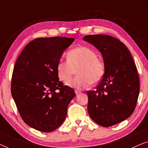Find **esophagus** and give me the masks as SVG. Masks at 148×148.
I'll use <instances>...</instances> for the list:
<instances>
[{"instance_id":"esophagus-1","label":"esophagus","mask_w":148,"mask_h":148,"mask_svg":"<svg viewBox=\"0 0 148 148\" xmlns=\"http://www.w3.org/2000/svg\"><path fill=\"white\" fill-rule=\"evenodd\" d=\"M75 94H76V95H77V94H80L81 93V92L80 91H79V90H75Z\"/></svg>"}]
</instances>
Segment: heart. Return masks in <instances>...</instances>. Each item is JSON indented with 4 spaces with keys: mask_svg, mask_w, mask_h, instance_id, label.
<instances>
[{
    "mask_svg": "<svg viewBox=\"0 0 148 148\" xmlns=\"http://www.w3.org/2000/svg\"><path fill=\"white\" fill-rule=\"evenodd\" d=\"M67 60H60L56 65L58 77L66 84L75 73V78L69 83V86L75 88H84L100 83L105 73L103 61L92 48L79 46L71 50L66 55Z\"/></svg>",
    "mask_w": 148,
    "mask_h": 148,
    "instance_id": "b5f03b06",
    "label": "heart"
}]
</instances>
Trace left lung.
Returning a JSON list of instances; mask_svg holds the SVG:
<instances>
[{
  "label": "left lung",
  "mask_w": 148,
  "mask_h": 148,
  "mask_svg": "<svg viewBox=\"0 0 148 148\" xmlns=\"http://www.w3.org/2000/svg\"><path fill=\"white\" fill-rule=\"evenodd\" d=\"M84 40L102 53L105 73L96 90L88 91V110L94 122L108 127L132 114L139 94V79L132 56L123 42L108 35H88Z\"/></svg>",
  "instance_id": "1"
}]
</instances>
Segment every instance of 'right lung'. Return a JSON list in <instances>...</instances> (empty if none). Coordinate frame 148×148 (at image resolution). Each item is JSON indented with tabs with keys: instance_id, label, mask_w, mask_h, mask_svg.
I'll use <instances>...</instances> for the list:
<instances>
[{
	"instance_id": "add662e5",
	"label": "right lung",
	"mask_w": 148,
	"mask_h": 148,
	"mask_svg": "<svg viewBox=\"0 0 148 148\" xmlns=\"http://www.w3.org/2000/svg\"><path fill=\"white\" fill-rule=\"evenodd\" d=\"M73 38H36L22 50L13 68L11 94L20 116L28 126L51 132L63 123L75 96L59 81L56 65Z\"/></svg>"
}]
</instances>
